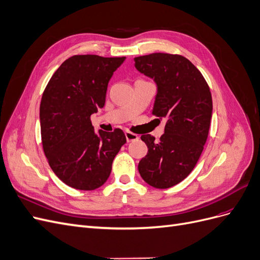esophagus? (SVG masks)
I'll return each instance as SVG.
<instances>
[{
    "mask_svg": "<svg viewBox=\"0 0 260 260\" xmlns=\"http://www.w3.org/2000/svg\"><path fill=\"white\" fill-rule=\"evenodd\" d=\"M124 135H125V139H127L128 142H132V141L139 140L138 135H136V133H132V132H130V131H127V132L124 133Z\"/></svg>",
    "mask_w": 260,
    "mask_h": 260,
    "instance_id": "obj_1",
    "label": "esophagus"
}]
</instances>
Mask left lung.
<instances>
[{
	"instance_id": "1",
	"label": "left lung",
	"mask_w": 260,
	"mask_h": 260,
	"mask_svg": "<svg viewBox=\"0 0 260 260\" xmlns=\"http://www.w3.org/2000/svg\"><path fill=\"white\" fill-rule=\"evenodd\" d=\"M135 61L157 84L153 114L167 118L158 142L151 135L141 136L148 151L139 172L151 186L168 188L190 175L200 159L209 132L211 93L200 70L182 55L153 53Z\"/></svg>"
}]
</instances>
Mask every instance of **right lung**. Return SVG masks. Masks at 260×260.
<instances>
[{
  "mask_svg": "<svg viewBox=\"0 0 260 260\" xmlns=\"http://www.w3.org/2000/svg\"><path fill=\"white\" fill-rule=\"evenodd\" d=\"M125 57L74 55L58 67L40 104L41 139L50 167L77 190L103 185L127 142L121 129L95 133L91 115L104 107L107 85Z\"/></svg>",
  "mask_w": 260,
  "mask_h": 260,
  "instance_id": "right-lung-1",
  "label": "right lung"
}]
</instances>
